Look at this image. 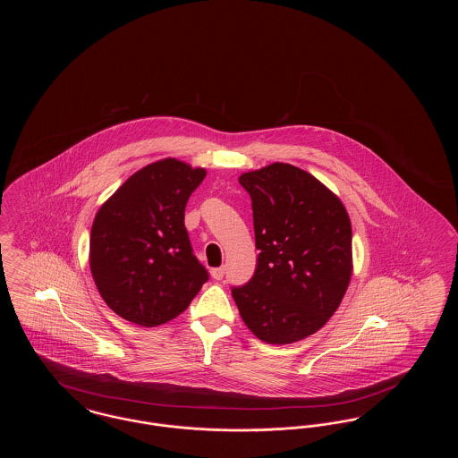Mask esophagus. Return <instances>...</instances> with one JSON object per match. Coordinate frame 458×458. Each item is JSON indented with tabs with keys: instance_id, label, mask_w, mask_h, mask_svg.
Segmentation results:
<instances>
[{
	"instance_id": "esophagus-1",
	"label": "esophagus",
	"mask_w": 458,
	"mask_h": 458,
	"mask_svg": "<svg viewBox=\"0 0 458 458\" xmlns=\"http://www.w3.org/2000/svg\"><path fill=\"white\" fill-rule=\"evenodd\" d=\"M211 276H213L215 280H223V276H225V267H215V269H211Z\"/></svg>"
}]
</instances>
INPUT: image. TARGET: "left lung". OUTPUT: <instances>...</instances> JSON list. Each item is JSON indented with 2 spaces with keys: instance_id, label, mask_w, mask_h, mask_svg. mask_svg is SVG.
<instances>
[{
  "instance_id": "left-lung-1",
  "label": "left lung",
  "mask_w": 458,
  "mask_h": 458,
  "mask_svg": "<svg viewBox=\"0 0 458 458\" xmlns=\"http://www.w3.org/2000/svg\"><path fill=\"white\" fill-rule=\"evenodd\" d=\"M252 200L254 276L232 295L266 344L299 342L327 325L352 276V225L342 200L304 170L273 163L240 174Z\"/></svg>"
}]
</instances>
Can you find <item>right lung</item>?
<instances>
[{
  "label": "right lung",
  "instance_id": "add662e5",
  "mask_svg": "<svg viewBox=\"0 0 458 458\" xmlns=\"http://www.w3.org/2000/svg\"><path fill=\"white\" fill-rule=\"evenodd\" d=\"M204 176V168L166 157L131 174L99 208L90 228V273L120 318L165 325L208 282L183 223L187 200Z\"/></svg>",
  "mask_w": 458,
  "mask_h": 458
}]
</instances>
